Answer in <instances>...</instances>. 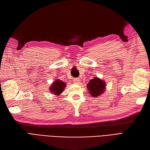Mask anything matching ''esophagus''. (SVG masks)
Returning <instances> with one entry per match:
<instances>
[{
	"instance_id": "esophagus-1",
	"label": "esophagus",
	"mask_w": 150,
	"mask_h": 150,
	"mask_svg": "<svg viewBox=\"0 0 150 150\" xmlns=\"http://www.w3.org/2000/svg\"><path fill=\"white\" fill-rule=\"evenodd\" d=\"M73 81L76 84H79L80 83V79L79 78H74L73 79Z\"/></svg>"
}]
</instances>
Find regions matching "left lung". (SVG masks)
Returning a JSON list of instances; mask_svg holds the SVG:
<instances>
[{
    "label": "left lung",
    "instance_id": "obj_1",
    "mask_svg": "<svg viewBox=\"0 0 150 150\" xmlns=\"http://www.w3.org/2000/svg\"><path fill=\"white\" fill-rule=\"evenodd\" d=\"M105 86L106 84L104 81L98 78H94L88 84V91H89L92 96L96 97L104 91Z\"/></svg>",
    "mask_w": 150,
    "mask_h": 150
}]
</instances>
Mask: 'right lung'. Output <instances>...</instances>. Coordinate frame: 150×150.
I'll return each instance as SVG.
<instances>
[{
    "label": "right lung",
    "mask_w": 150,
    "mask_h": 150,
    "mask_svg": "<svg viewBox=\"0 0 150 150\" xmlns=\"http://www.w3.org/2000/svg\"><path fill=\"white\" fill-rule=\"evenodd\" d=\"M65 87V83L60 80H56L51 86L50 91H51L52 93H54V94L57 96V95H59L63 91V90H64Z\"/></svg>",
    "instance_id": "1"
}]
</instances>
